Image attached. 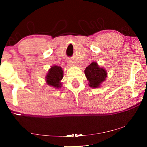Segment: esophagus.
<instances>
[{"mask_svg":"<svg viewBox=\"0 0 147 147\" xmlns=\"http://www.w3.org/2000/svg\"><path fill=\"white\" fill-rule=\"evenodd\" d=\"M67 63L69 64V65H74V62L72 61H71V60H69V61H68Z\"/></svg>","mask_w":147,"mask_h":147,"instance_id":"1","label":"esophagus"}]
</instances>
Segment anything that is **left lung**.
Instances as JSON below:
<instances>
[{"label":"left lung","instance_id":"1","mask_svg":"<svg viewBox=\"0 0 147 147\" xmlns=\"http://www.w3.org/2000/svg\"><path fill=\"white\" fill-rule=\"evenodd\" d=\"M85 75L92 88H98L105 80L107 73L103 68L100 67L96 62H92L86 68Z\"/></svg>","mask_w":147,"mask_h":147}]
</instances>
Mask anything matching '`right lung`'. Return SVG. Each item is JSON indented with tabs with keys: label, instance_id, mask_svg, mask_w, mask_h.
Wrapping results in <instances>:
<instances>
[{
	"label": "right lung",
	"instance_id": "obj_1",
	"mask_svg": "<svg viewBox=\"0 0 147 147\" xmlns=\"http://www.w3.org/2000/svg\"><path fill=\"white\" fill-rule=\"evenodd\" d=\"M63 70L59 66H53L49 69L47 76L46 81L48 85L53 86L56 88H59L61 86L60 81L63 78Z\"/></svg>",
	"mask_w": 147,
	"mask_h": 147
}]
</instances>
